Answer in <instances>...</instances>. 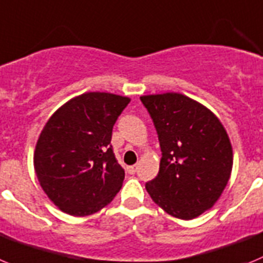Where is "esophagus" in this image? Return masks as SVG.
<instances>
[{
  "label": "esophagus",
  "mask_w": 263,
  "mask_h": 263,
  "mask_svg": "<svg viewBox=\"0 0 263 263\" xmlns=\"http://www.w3.org/2000/svg\"><path fill=\"white\" fill-rule=\"evenodd\" d=\"M136 170H137L136 165H132V166L127 167V172H128L129 174H135V173H136Z\"/></svg>",
  "instance_id": "1"
}]
</instances>
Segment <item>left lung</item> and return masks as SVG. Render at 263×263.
<instances>
[{
	"instance_id": "left-lung-1",
	"label": "left lung",
	"mask_w": 263,
	"mask_h": 263,
	"mask_svg": "<svg viewBox=\"0 0 263 263\" xmlns=\"http://www.w3.org/2000/svg\"><path fill=\"white\" fill-rule=\"evenodd\" d=\"M158 134L162 157L145 184L166 214L191 220L214 207L233 166L229 136L210 108L181 93L140 97Z\"/></svg>"
}]
</instances>
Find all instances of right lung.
<instances>
[{
  "mask_svg": "<svg viewBox=\"0 0 263 263\" xmlns=\"http://www.w3.org/2000/svg\"><path fill=\"white\" fill-rule=\"evenodd\" d=\"M129 101L87 91L69 99L47 120L35 146L34 169L49 200L65 214H96L122 189L124 170L110 141Z\"/></svg>",
  "mask_w": 263,
  "mask_h": 263,
  "instance_id": "1",
  "label": "right lung"
}]
</instances>
